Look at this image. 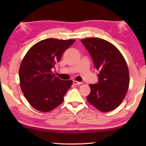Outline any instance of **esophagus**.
Listing matches in <instances>:
<instances>
[{
	"instance_id": "1",
	"label": "esophagus",
	"mask_w": 146,
	"mask_h": 146,
	"mask_svg": "<svg viewBox=\"0 0 146 146\" xmlns=\"http://www.w3.org/2000/svg\"><path fill=\"white\" fill-rule=\"evenodd\" d=\"M73 84L74 85H80L82 83L80 82H77V81H76V80H73Z\"/></svg>"
}]
</instances>
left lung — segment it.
Segmentation results:
<instances>
[{
  "instance_id": "8db88e82",
  "label": "left lung",
  "mask_w": 146,
  "mask_h": 146,
  "mask_svg": "<svg viewBox=\"0 0 146 146\" xmlns=\"http://www.w3.org/2000/svg\"><path fill=\"white\" fill-rule=\"evenodd\" d=\"M100 73L98 82L90 84L87 100L96 108L107 112L118 107L124 99L129 84V70L118 49L105 40L89 38L81 40Z\"/></svg>"
}]
</instances>
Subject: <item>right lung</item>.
<instances>
[{
    "label": "right lung",
    "instance_id": "1",
    "mask_svg": "<svg viewBox=\"0 0 146 146\" xmlns=\"http://www.w3.org/2000/svg\"><path fill=\"white\" fill-rule=\"evenodd\" d=\"M74 42L42 40L33 46L24 57L19 69L20 84L26 99L37 110L48 112L63 102L73 82L56 77L51 70Z\"/></svg>",
    "mask_w": 146,
    "mask_h": 146
}]
</instances>
